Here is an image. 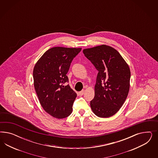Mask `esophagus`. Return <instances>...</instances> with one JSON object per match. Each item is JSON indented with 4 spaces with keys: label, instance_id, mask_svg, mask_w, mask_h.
Here are the masks:
<instances>
[{
    "label": "esophagus",
    "instance_id": "obj_1",
    "mask_svg": "<svg viewBox=\"0 0 158 158\" xmlns=\"http://www.w3.org/2000/svg\"><path fill=\"white\" fill-rule=\"evenodd\" d=\"M84 93H85V90H82L81 91H79V92L78 93V94H79V96H83Z\"/></svg>",
    "mask_w": 158,
    "mask_h": 158
}]
</instances>
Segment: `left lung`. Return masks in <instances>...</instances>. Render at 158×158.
Returning a JSON list of instances; mask_svg holds the SVG:
<instances>
[{"label": "left lung", "mask_w": 158, "mask_h": 158, "mask_svg": "<svg viewBox=\"0 0 158 158\" xmlns=\"http://www.w3.org/2000/svg\"><path fill=\"white\" fill-rule=\"evenodd\" d=\"M83 53L98 71L91 110L100 118L110 117L119 110L128 95L129 67L117 50L105 44L84 49Z\"/></svg>", "instance_id": "8db88e82"}]
</instances>
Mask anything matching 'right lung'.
<instances>
[{
	"label": "right lung",
	"mask_w": 158,
	"mask_h": 158,
	"mask_svg": "<svg viewBox=\"0 0 158 158\" xmlns=\"http://www.w3.org/2000/svg\"><path fill=\"white\" fill-rule=\"evenodd\" d=\"M81 48L55 47L44 53L33 71L34 87L44 110L54 118H65L72 113L77 93L68 84L67 73Z\"/></svg>",
	"instance_id": "right-lung-1"
}]
</instances>
